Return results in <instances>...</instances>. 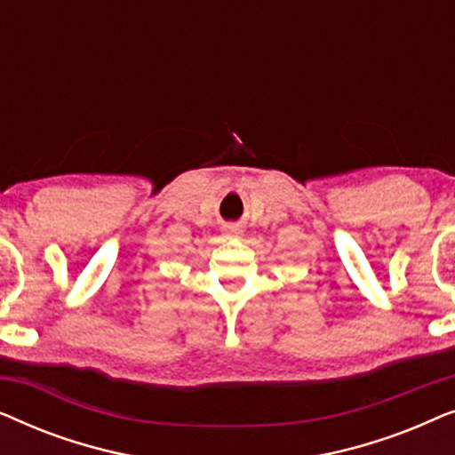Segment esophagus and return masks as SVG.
Listing matches in <instances>:
<instances>
[{
    "label": "esophagus",
    "mask_w": 455,
    "mask_h": 455,
    "mask_svg": "<svg viewBox=\"0 0 455 455\" xmlns=\"http://www.w3.org/2000/svg\"><path fill=\"white\" fill-rule=\"evenodd\" d=\"M242 229L238 226H228L226 228V238H240Z\"/></svg>",
    "instance_id": "34e87169"
}]
</instances>
